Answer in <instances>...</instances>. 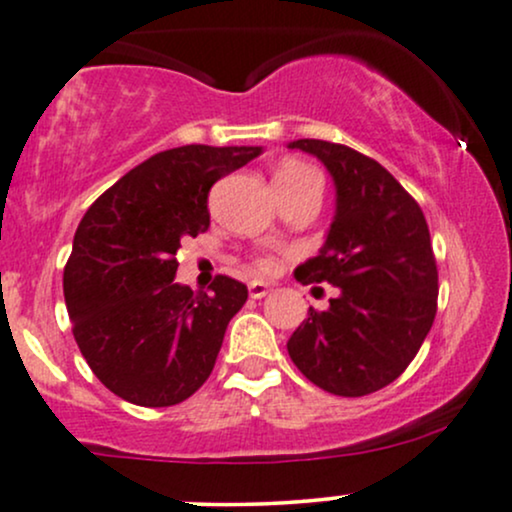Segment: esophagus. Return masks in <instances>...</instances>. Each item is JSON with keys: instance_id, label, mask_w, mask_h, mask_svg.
I'll list each match as a JSON object with an SVG mask.
<instances>
[{"instance_id": "34e87169", "label": "esophagus", "mask_w": 512, "mask_h": 512, "mask_svg": "<svg viewBox=\"0 0 512 512\" xmlns=\"http://www.w3.org/2000/svg\"><path fill=\"white\" fill-rule=\"evenodd\" d=\"M248 289H250V298H264L269 291H272V286L264 284V281H250Z\"/></svg>"}]
</instances>
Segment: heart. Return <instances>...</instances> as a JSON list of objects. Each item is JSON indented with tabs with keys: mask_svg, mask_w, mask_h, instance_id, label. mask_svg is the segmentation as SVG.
<instances>
[{
	"mask_svg": "<svg viewBox=\"0 0 512 512\" xmlns=\"http://www.w3.org/2000/svg\"><path fill=\"white\" fill-rule=\"evenodd\" d=\"M315 178H317L315 170L310 166H305V163H301V161H284V163H279L274 170V185L279 192L293 190V187L303 185V182L315 180ZM260 267L269 269L272 267V262L260 260Z\"/></svg>",
	"mask_w": 512,
	"mask_h": 512,
	"instance_id": "1",
	"label": "heart"
}]
</instances>
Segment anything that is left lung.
<instances>
[{"label":"left lung","instance_id":"1","mask_svg":"<svg viewBox=\"0 0 512 512\" xmlns=\"http://www.w3.org/2000/svg\"><path fill=\"white\" fill-rule=\"evenodd\" d=\"M289 146L320 158L337 187L320 255L293 274L339 293L327 310H308L286 349L325 392L370 395L407 370L436 320L438 267L426 216L373 158L322 139Z\"/></svg>","mask_w":512,"mask_h":512}]
</instances>
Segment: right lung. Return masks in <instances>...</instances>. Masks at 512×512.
<instances>
[{
    "label": "right lung",
    "mask_w": 512,
    "mask_h": 512,
    "mask_svg": "<svg viewBox=\"0 0 512 512\" xmlns=\"http://www.w3.org/2000/svg\"><path fill=\"white\" fill-rule=\"evenodd\" d=\"M260 146L187 144L146 158L105 190L64 267L72 332L96 378L139 407H173L207 383L248 286L219 274L211 293L175 284L180 240L209 228L216 180Z\"/></svg>",
    "instance_id": "right-lung-1"
}]
</instances>
